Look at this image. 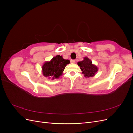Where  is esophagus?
<instances>
[{
    "label": "esophagus",
    "mask_w": 133,
    "mask_h": 133,
    "mask_svg": "<svg viewBox=\"0 0 133 133\" xmlns=\"http://www.w3.org/2000/svg\"><path fill=\"white\" fill-rule=\"evenodd\" d=\"M70 62H71V63L74 64V63H75V60H70Z\"/></svg>",
    "instance_id": "esophagus-1"
}]
</instances>
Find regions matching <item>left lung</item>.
Returning <instances> with one entry per match:
<instances>
[{
    "label": "left lung",
    "instance_id": "1",
    "mask_svg": "<svg viewBox=\"0 0 133 133\" xmlns=\"http://www.w3.org/2000/svg\"><path fill=\"white\" fill-rule=\"evenodd\" d=\"M78 65L81 69L82 74L86 78L92 77L98 71L97 66L92 64L91 60L87 57H84L82 61L78 62Z\"/></svg>",
    "mask_w": 133,
    "mask_h": 133
}]
</instances>
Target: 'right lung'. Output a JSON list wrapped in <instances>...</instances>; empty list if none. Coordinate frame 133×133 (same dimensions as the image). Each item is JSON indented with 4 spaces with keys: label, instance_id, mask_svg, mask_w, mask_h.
<instances>
[{
    "label": "right lung",
    "instance_id": "right-lung-1",
    "mask_svg": "<svg viewBox=\"0 0 133 133\" xmlns=\"http://www.w3.org/2000/svg\"><path fill=\"white\" fill-rule=\"evenodd\" d=\"M70 63L69 60L63 59L62 56L56 55L50 61L45 62L42 66V73L45 77L52 80L58 79L63 74V72L67 64Z\"/></svg>",
    "mask_w": 133,
    "mask_h": 133
}]
</instances>
